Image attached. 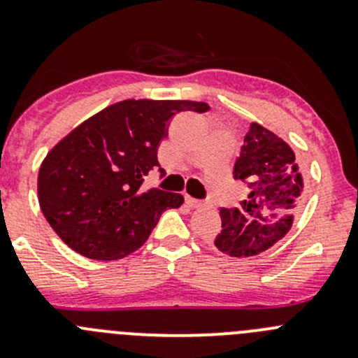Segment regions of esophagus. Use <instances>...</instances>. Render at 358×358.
Returning a JSON list of instances; mask_svg holds the SVG:
<instances>
[{
	"mask_svg": "<svg viewBox=\"0 0 358 358\" xmlns=\"http://www.w3.org/2000/svg\"><path fill=\"white\" fill-rule=\"evenodd\" d=\"M185 202L190 206V208H201V206H204V202L199 199H194V197L190 196H185Z\"/></svg>",
	"mask_w": 358,
	"mask_h": 358,
	"instance_id": "34e87169",
	"label": "esophagus"
}]
</instances>
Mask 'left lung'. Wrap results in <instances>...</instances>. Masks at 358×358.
Listing matches in <instances>:
<instances>
[{"label":"left lung","mask_w":358,"mask_h":358,"mask_svg":"<svg viewBox=\"0 0 358 358\" xmlns=\"http://www.w3.org/2000/svg\"><path fill=\"white\" fill-rule=\"evenodd\" d=\"M234 178L248 182V199L241 208L220 209L222 232L215 246L236 258L259 255L291 230L305 189L303 175L289 143L251 122Z\"/></svg>","instance_id":"1"}]
</instances>
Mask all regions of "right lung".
I'll return each instance as SVG.
<instances>
[{"mask_svg": "<svg viewBox=\"0 0 358 358\" xmlns=\"http://www.w3.org/2000/svg\"><path fill=\"white\" fill-rule=\"evenodd\" d=\"M192 100H122L76 126L43 159L38 201L57 236L79 255L121 259L142 248L182 194L143 190L159 166L157 147L168 121L182 110L206 112ZM162 173V169H161Z\"/></svg>", "mask_w": 358, "mask_h": 358, "instance_id": "1", "label": "right lung"}]
</instances>
